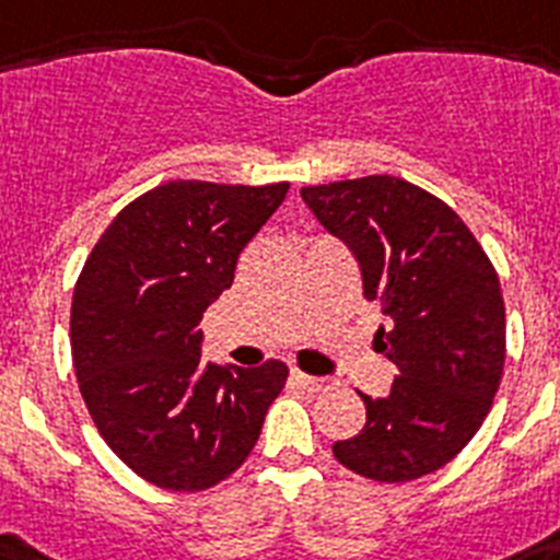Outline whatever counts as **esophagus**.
Here are the masks:
<instances>
[{"mask_svg":"<svg viewBox=\"0 0 560 560\" xmlns=\"http://www.w3.org/2000/svg\"><path fill=\"white\" fill-rule=\"evenodd\" d=\"M293 381L299 383V386L310 388V392H329V388H332V381L313 377V374H304V372H293Z\"/></svg>","mask_w":560,"mask_h":560,"instance_id":"1","label":"esophagus"}]
</instances>
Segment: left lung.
<instances>
[{"instance_id": "obj_1", "label": "left lung", "mask_w": 560, "mask_h": 560, "mask_svg": "<svg viewBox=\"0 0 560 560\" xmlns=\"http://www.w3.org/2000/svg\"><path fill=\"white\" fill-rule=\"evenodd\" d=\"M301 197L354 253L363 295L388 318L374 347L397 366L388 397L361 395L366 425L335 442V459L386 485L434 474L474 440L502 383L493 261L454 208L392 174L304 186Z\"/></svg>"}]
</instances>
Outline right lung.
I'll return each instance as SVG.
<instances>
[{
    "label": "right lung",
    "mask_w": 560,
    "mask_h": 560,
    "mask_svg": "<svg viewBox=\"0 0 560 560\" xmlns=\"http://www.w3.org/2000/svg\"><path fill=\"white\" fill-rule=\"evenodd\" d=\"M287 188L172 179L132 199L86 256L70 313L78 388L106 445L145 482L220 485L284 388L281 361H202L199 320Z\"/></svg>",
    "instance_id": "1"
}]
</instances>
